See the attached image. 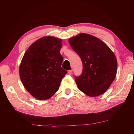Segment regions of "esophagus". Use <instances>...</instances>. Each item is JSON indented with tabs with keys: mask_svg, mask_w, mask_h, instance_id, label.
Returning <instances> with one entry per match:
<instances>
[{
	"mask_svg": "<svg viewBox=\"0 0 134 134\" xmlns=\"http://www.w3.org/2000/svg\"><path fill=\"white\" fill-rule=\"evenodd\" d=\"M68 73H69V75H71V74H72V70H69V71H68Z\"/></svg>",
	"mask_w": 134,
	"mask_h": 134,
	"instance_id": "34e87169",
	"label": "esophagus"
}]
</instances>
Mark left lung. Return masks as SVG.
Masks as SVG:
<instances>
[{"label":"left lung","instance_id":"8db88e82","mask_svg":"<svg viewBox=\"0 0 134 134\" xmlns=\"http://www.w3.org/2000/svg\"><path fill=\"white\" fill-rule=\"evenodd\" d=\"M69 41L83 63L82 73L75 77L79 89L90 97L103 94L116 77L114 53L102 41L87 34H80Z\"/></svg>","mask_w":134,"mask_h":134}]
</instances>
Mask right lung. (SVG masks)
<instances>
[{
  "mask_svg": "<svg viewBox=\"0 0 134 134\" xmlns=\"http://www.w3.org/2000/svg\"><path fill=\"white\" fill-rule=\"evenodd\" d=\"M62 41L50 36L41 38L29 47L22 59L19 66L21 81L27 91L38 100L53 96L67 74L62 67Z\"/></svg>",
  "mask_w": 134,
  "mask_h": 134,
  "instance_id": "right-lung-1",
  "label": "right lung"
}]
</instances>
